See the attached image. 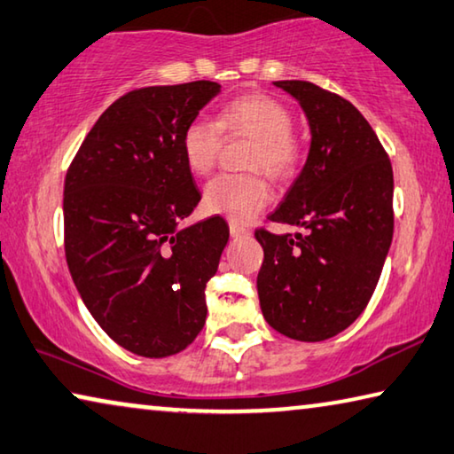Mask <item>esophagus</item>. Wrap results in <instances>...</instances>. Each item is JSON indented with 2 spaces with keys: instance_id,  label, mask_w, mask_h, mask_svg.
Wrapping results in <instances>:
<instances>
[{
  "instance_id": "esophagus-1",
  "label": "esophagus",
  "mask_w": 454,
  "mask_h": 454,
  "mask_svg": "<svg viewBox=\"0 0 454 454\" xmlns=\"http://www.w3.org/2000/svg\"><path fill=\"white\" fill-rule=\"evenodd\" d=\"M228 228H230V234H232V239H240V236L248 234V228H244L242 224H239V222H230Z\"/></svg>"
}]
</instances>
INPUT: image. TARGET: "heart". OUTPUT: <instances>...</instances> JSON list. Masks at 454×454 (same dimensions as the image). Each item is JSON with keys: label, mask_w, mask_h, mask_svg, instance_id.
Wrapping results in <instances>:
<instances>
[{"label": "heart", "mask_w": 454, "mask_h": 454, "mask_svg": "<svg viewBox=\"0 0 454 454\" xmlns=\"http://www.w3.org/2000/svg\"><path fill=\"white\" fill-rule=\"evenodd\" d=\"M222 131L253 137L247 168L264 169L272 177L285 179L297 171L301 143L293 131V114L275 97L254 92L232 98L222 106L218 119L198 114L182 131V155L190 171L210 174L222 147ZM272 200V188L262 174H222L204 188L207 212L247 222Z\"/></svg>", "instance_id": "1"}]
</instances>
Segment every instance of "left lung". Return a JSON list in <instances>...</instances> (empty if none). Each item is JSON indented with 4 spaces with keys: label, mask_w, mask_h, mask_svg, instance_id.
Wrapping results in <instances>:
<instances>
[{
    "label": "left lung",
    "mask_w": 454,
    "mask_h": 454,
    "mask_svg": "<svg viewBox=\"0 0 454 454\" xmlns=\"http://www.w3.org/2000/svg\"><path fill=\"white\" fill-rule=\"evenodd\" d=\"M311 127L307 163L270 222L305 228L272 234L256 286L264 319L291 340L323 341L370 303L394 234V174L386 149L349 100L307 81H277Z\"/></svg>",
    "instance_id": "1"
}]
</instances>
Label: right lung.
<instances>
[{"label": "right lung", "mask_w": 454, "mask_h": 454, "mask_svg": "<svg viewBox=\"0 0 454 454\" xmlns=\"http://www.w3.org/2000/svg\"><path fill=\"white\" fill-rule=\"evenodd\" d=\"M218 92L210 81L127 92L100 114L64 179L72 280L105 333L137 356L179 354L206 323V283L230 232L220 215L177 226L201 198L182 131Z\"/></svg>", "instance_id": "right-lung-1"}]
</instances>
